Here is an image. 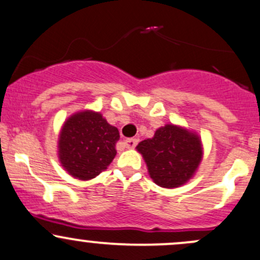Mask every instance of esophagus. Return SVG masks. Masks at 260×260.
Wrapping results in <instances>:
<instances>
[{"label": "esophagus", "mask_w": 260, "mask_h": 260, "mask_svg": "<svg viewBox=\"0 0 260 260\" xmlns=\"http://www.w3.org/2000/svg\"><path fill=\"white\" fill-rule=\"evenodd\" d=\"M137 144H138V139L137 138H128L124 141L125 148H128V149H133Z\"/></svg>", "instance_id": "1"}]
</instances>
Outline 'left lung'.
Returning <instances> with one entry per match:
<instances>
[{"label":"left lung","instance_id":"8db88e82","mask_svg":"<svg viewBox=\"0 0 260 260\" xmlns=\"http://www.w3.org/2000/svg\"><path fill=\"white\" fill-rule=\"evenodd\" d=\"M137 150L143 155L153 181L167 189L186 184L204 154L199 135L175 124L158 128L153 138L137 145Z\"/></svg>","mask_w":260,"mask_h":260}]
</instances>
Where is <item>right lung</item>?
<instances>
[{
    "label": "right lung",
    "mask_w": 260,
    "mask_h": 260,
    "mask_svg": "<svg viewBox=\"0 0 260 260\" xmlns=\"http://www.w3.org/2000/svg\"><path fill=\"white\" fill-rule=\"evenodd\" d=\"M119 132L100 112L80 111L62 124L58 155L73 178L90 180L107 169L116 156Z\"/></svg>",
    "instance_id": "add662e5"
}]
</instances>
